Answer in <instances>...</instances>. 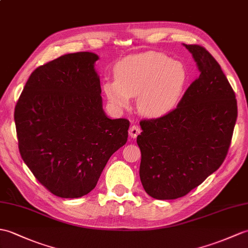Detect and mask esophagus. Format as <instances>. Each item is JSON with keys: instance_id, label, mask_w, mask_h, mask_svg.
<instances>
[{"instance_id": "34e87169", "label": "esophagus", "mask_w": 248, "mask_h": 248, "mask_svg": "<svg viewBox=\"0 0 248 248\" xmlns=\"http://www.w3.org/2000/svg\"><path fill=\"white\" fill-rule=\"evenodd\" d=\"M140 132H141L140 126L137 125V124H133L130 128V130H129V134H130V136L132 138H135V137H137L138 134L140 133Z\"/></svg>"}]
</instances>
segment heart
Listing matches in <instances>:
<instances>
[{"mask_svg":"<svg viewBox=\"0 0 248 248\" xmlns=\"http://www.w3.org/2000/svg\"><path fill=\"white\" fill-rule=\"evenodd\" d=\"M186 77L182 63L150 51L124 60L115 70V80H107L103 91L115 108H128L130 98L137 97L140 113L158 117L176 106Z\"/></svg>","mask_w":248,"mask_h":248,"instance_id":"1","label":"heart"}]
</instances>
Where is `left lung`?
Listing matches in <instances>:
<instances>
[{
    "label": "left lung",
    "mask_w": 248,
    "mask_h": 248,
    "mask_svg": "<svg viewBox=\"0 0 248 248\" xmlns=\"http://www.w3.org/2000/svg\"><path fill=\"white\" fill-rule=\"evenodd\" d=\"M184 45L200 76L175 108L158 118L142 119L137 136L142 187L157 200L184 197L220 168L238 116L234 92L220 64L203 46Z\"/></svg>",
    "instance_id": "8db88e82"
}]
</instances>
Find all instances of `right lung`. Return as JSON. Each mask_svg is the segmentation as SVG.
I'll return each instance as SVG.
<instances>
[{
  "label": "right lung",
  "mask_w": 248,
  "mask_h": 248,
  "mask_svg": "<svg viewBox=\"0 0 248 248\" xmlns=\"http://www.w3.org/2000/svg\"><path fill=\"white\" fill-rule=\"evenodd\" d=\"M98 56L80 51L40 65L15 108L22 159L59 198L93 190L111 155L128 140L130 122L102 110Z\"/></svg>",
  "instance_id": "1"
}]
</instances>
